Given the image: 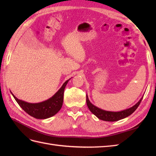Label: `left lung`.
Here are the masks:
<instances>
[{
    "mask_svg": "<svg viewBox=\"0 0 156 156\" xmlns=\"http://www.w3.org/2000/svg\"><path fill=\"white\" fill-rule=\"evenodd\" d=\"M143 97H142L140 98V100L135 105H133V107H131L129 108H126L125 110H122L121 111H117V112L105 111V110H103V109L96 107L95 105L91 103V102L88 99V97L87 94V104L89 110H90L92 113H93L98 119L105 121L113 122V121H117L119 120H121V119H125L126 117H129V115H131L139 107V105H140Z\"/></svg>",
    "mask_w": 156,
    "mask_h": 156,
    "instance_id": "obj_1",
    "label": "left lung"
}]
</instances>
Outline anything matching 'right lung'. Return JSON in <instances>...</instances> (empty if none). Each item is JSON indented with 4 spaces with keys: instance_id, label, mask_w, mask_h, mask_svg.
I'll return each mask as SVG.
<instances>
[{
    "instance_id": "obj_1",
    "label": "right lung",
    "mask_w": 156,
    "mask_h": 156,
    "mask_svg": "<svg viewBox=\"0 0 156 156\" xmlns=\"http://www.w3.org/2000/svg\"><path fill=\"white\" fill-rule=\"evenodd\" d=\"M69 80L70 79L66 80L51 98L37 103H30L20 100L12 93L11 91V92L16 102L27 114L35 119H45L57 114L61 109L64 101V89Z\"/></svg>"
}]
</instances>
